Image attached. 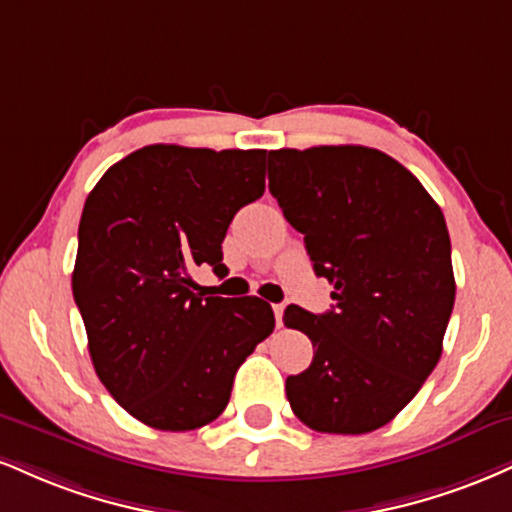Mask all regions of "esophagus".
I'll use <instances>...</instances> for the list:
<instances>
[{
	"mask_svg": "<svg viewBox=\"0 0 512 512\" xmlns=\"http://www.w3.org/2000/svg\"><path fill=\"white\" fill-rule=\"evenodd\" d=\"M274 317H276V326L283 324V305H274Z\"/></svg>",
	"mask_w": 512,
	"mask_h": 512,
	"instance_id": "1",
	"label": "esophagus"
}]
</instances>
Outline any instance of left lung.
<instances>
[{
  "label": "left lung",
  "mask_w": 512,
  "mask_h": 512,
  "mask_svg": "<svg viewBox=\"0 0 512 512\" xmlns=\"http://www.w3.org/2000/svg\"><path fill=\"white\" fill-rule=\"evenodd\" d=\"M269 190L336 300L324 315L283 312L315 348L312 365L286 379L288 403L315 432H374L441 357L455 303L441 207L403 164L362 145L272 150Z\"/></svg>",
  "instance_id": "left-lung-1"
}]
</instances>
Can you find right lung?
I'll return each mask as SVG.
<instances>
[{
  "instance_id": "1",
  "label": "right lung",
  "mask_w": 512,
  "mask_h": 512,
  "mask_svg": "<svg viewBox=\"0 0 512 512\" xmlns=\"http://www.w3.org/2000/svg\"><path fill=\"white\" fill-rule=\"evenodd\" d=\"M267 150L147 145L109 166L78 226L73 298L97 377L128 415L162 432L205 427L233 377L274 331L255 295L195 293L190 272L226 274L240 207L264 193Z\"/></svg>"
}]
</instances>
